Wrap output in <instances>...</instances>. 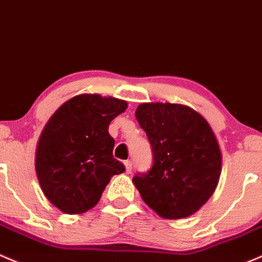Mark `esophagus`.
I'll use <instances>...</instances> for the list:
<instances>
[{
	"label": "esophagus",
	"instance_id": "esophagus-1",
	"mask_svg": "<svg viewBox=\"0 0 262 262\" xmlns=\"http://www.w3.org/2000/svg\"><path fill=\"white\" fill-rule=\"evenodd\" d=\"M124 164H125V172L130 173L132 169H133V164H132V161H125V162H124Z\"/></svg>",
	"mask_w": 262,
	"mask_h": 262
}]
</instances>
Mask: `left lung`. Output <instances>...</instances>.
Masks as SVG:
<instances>
[{
	"instance_id": "1",
	"label": "left lung",
	"mask_w": 262,
	"mask_h": 262,
	"mask_svg": "<svg viewBox=\"0 0 262 262\" xmlns=\"http://www.w3.org/2000/svg\"><path fill=\"white\" fill-rule=\"evenodd\" d=\"M136 118L153 153L149 170L133 177L143 201L164 219L194 213L221 174V152L210 124L193 109L169 103L140 104Z\"/></svg>"
}]
</instances>
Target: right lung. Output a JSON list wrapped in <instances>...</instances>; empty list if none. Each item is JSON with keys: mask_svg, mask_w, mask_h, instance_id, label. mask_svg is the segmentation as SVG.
<instances>
[{"mask_svg": "<svg viewBox=\"0 0 262 262\" xmlns=\"http://www.w3.org/2000/svg\"><path fill=\"white\" fill-rule=\"evenodd\" d=\"M126 106L119 99L82 94L66 101L46 124L35 166L43 194L64 213L94 207L110 177L125 170L113 157L108 129Z\"/></svg>", "mask_w": 262, "mask_h": 262, "instance_id": "add662e5", "label": "right lung"}]
</instances>
